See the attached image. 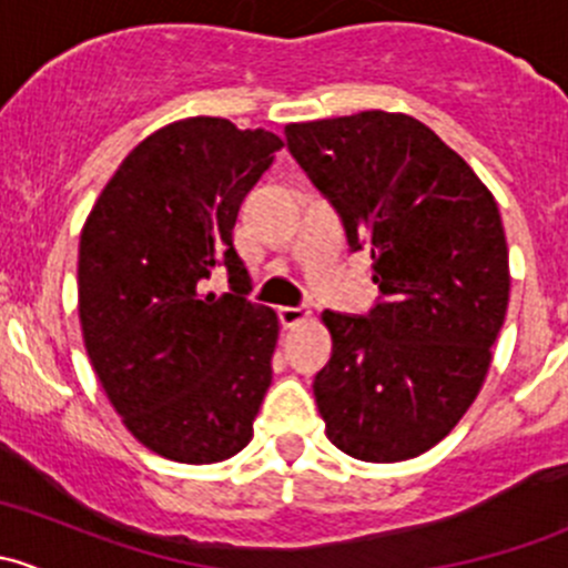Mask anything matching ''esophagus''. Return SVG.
<instances>
[{
    "label": "esophagus",
    "mask_w": 568,
    "mask_h": 568,
    "mask_svg": "<svg viewBox=\"0 0 568 568\" xmlns=\"http://www.w3.org/2000/svg\"><path fill=\"white\" fill-rule=\"evenodd\" d=\"M277 316L283 326H296L311 318V311H305V307H277Z\"/></svg>",
    "instance_id": "1"
}]
</instances>
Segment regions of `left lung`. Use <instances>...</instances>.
<instances>
[{
    "label": "left lung",
    "mask_w": 568,
    "mask_h": 568,
    "mask_svg": "<svg viewBox=\"0 0 568 568\" xmlns=\"http://www.w3.org/2000/svg\"><path fill=\"white\" fill-rule=\"evenodd\" d=\"M291 156L371 250L382 302L324 311L332 357L313 382L326 437L363 462H404L448 437L478 395L506 321L508 247L486 183L400 112L285 125Z\"/></svg>",
    "instance_id": "obj_1"
}]
</instances>
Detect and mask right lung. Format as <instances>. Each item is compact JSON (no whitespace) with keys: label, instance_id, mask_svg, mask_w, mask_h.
Here are the masks:
<instances>
[{"label":"right lung","instance_id":"obj_1","mask_svg":"<svg viewBox=\"0 0 568 568\" xmlns=\"http://www.w3.org/2000/svg\"><path fill=\"white\" fill-rule=\"evenodd\" d=\"M283 140L225 118H186L140 142L79 239V321L109 404L153 454L231 459L272 385L280 321L247 300L239 209ZM214 267L232 291L203 295Z\"/></svg>","mask_w":568,"mask_h":568}]
</instances>
